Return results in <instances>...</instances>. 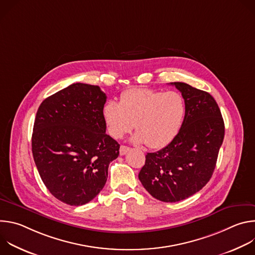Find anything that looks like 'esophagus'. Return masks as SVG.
<instances>
[{
  "instance_id": "34e87169",
  "label": "esophagus",
  "mask_w": 255,
  "mask_h": 255,
  "mask_svg": "<svg viewBox=\"0 0 255 255\" xmlns=\"http://www.w3.org/2000/svg\"><path fill=\"white\" fill-rule=\"evenodd\" d=\"M130 151V147L125 146V145H121L120 146V155H125Z\"/></svg>"
}]
</instances>
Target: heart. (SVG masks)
Here are the masks:
<instances>
[{
  "mask_svg": "<svg viewBox=\"0 0 255 255\" xmlns=\"http://www.w3.org/2000/svg\"><path fill=\"white\" fill-rule=\"evenodd\" d=\"M186 114L184 97L177 92L130 89L122 93L120 103L110 100L103 107L108 133L121 139L135 126V143L150 148L166 146L177 135Z\"/></svg>",
  "mask_w": 255,
  "mask_h": 255,
  "instance_id": "b5f03b06",
  "label": "heart"
}]
</instances>
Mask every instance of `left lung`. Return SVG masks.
<instances>
[{"label":"left lung","instance_id":"8db88e82","mask_svg":"<svg viewBox=\"0 0 255 255\" xmlns=\"http://www.w3.org/2000/svg\"><path fill=\"white\" fill-rule=\"evenodd\" d=\"M170 85L185 99L183 125L164 148L146 154L138 174L145 190L166 203L185 200L206 186L225 133L220 109L209 93L185 83Z\"/></svg>","mask_w":255,"mask_h":255}]
</instances>
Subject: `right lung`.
I'll use <instances>...</instances> for the list:
<instances>
[{
	"label": "right lung",
	"instance_id": "1",
	"mask_svg": "<svg viewBox=\"0 0 255 255\" xmlns=\"http://www.w3.org/2000/svg\"><path fill=\"white\" fill-rule=\"evenodd\" d=\"M107 96L82 83L46 98L38 108L32 153L45 187L57 200L82 206L104 188L119 143L106 134L102 111Z\"/></svg>",
	"mask_w": 255,
	"mask_h": 255
}]
</instances>
